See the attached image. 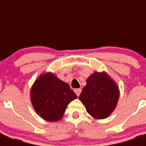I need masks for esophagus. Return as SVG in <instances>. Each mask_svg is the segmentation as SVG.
Here are the masks:
<instances>
[{
	"label": "esophagus",
	"instance_id": "34e87169",
	"mask_svg": "<svg viewBox=\"0 0 146 146\" xmlns=\"http://www.w3.org/2000/svg\"><path fill=\"white\" fill-rule=\"evenodd\" d=\"M81 91H82V89H76L75 90H74L75 93L76 94V96H80V93H81Z\"/></svg>",
	"mask_w": 146,
	"mask_h": 146
}]
</instances>
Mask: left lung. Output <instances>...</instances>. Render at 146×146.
Returning <instances> with one entry per match:
<instances>
[{
    "instance_id": "obj_1",
    "label": "left lung",
    "mask_w": 146,
    "mask_h": 146,
    "mask_svg": "<svg viewBox=\"0 0 146 146\" xmlns=\"http://www.w3.org/2000/svg\"><path fill=\"white\" fill-rule=\"evenodd\" d=\"M120 97L116 82L106 72H94L86 80L80 100L89 115L96 120L108 117L115 110Z\"/></svg>"
}]
</instances>
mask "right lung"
I'll return each mask as SVG.
<instances>
[{
    "label": "right lung",
    "mask_w": 146,
    "mask_h": 146,
    "mask_svg": "<svg viewBox=\"0 0 146 146\" xmlns=\"http://www.w3.org/2000/svg\"><path fill=\"white\" fill-rule=\"evenodd\" d=\"M77 98L66 82L51 72H44L31 87L30 99L35 112L44 120H61L70 102Z\"/></svg>",
    "instance_id": "1"
}]
</instances>
